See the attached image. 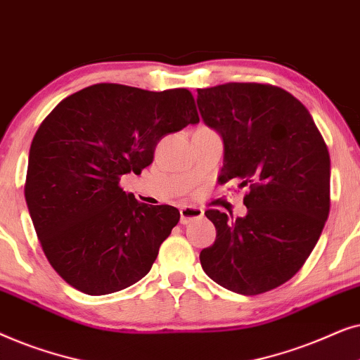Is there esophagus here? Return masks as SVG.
<instances>
[{
	"mask_svg": "<svg viewBox=\"0 0 360 360\" xmlns=\"http://www.w3.org/2000/svg\"><path fill=\"white\" fill-rule=\"evenodd\" d=\"M203 218V210L198 208V206H184L180 208V223L188 224L191 221Z\"/></svg>",
	"mask_w": 360,
	"mask_h": 360,
	"instance_id": "1",
	"label": "esophagus"
}]
</instances>
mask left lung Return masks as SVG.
Segmentation results:
<instances>
[{
	"label": "left lung",
	"mask_w": 360,
	"mask_h": 360,
	"mask_svg": "<svg viewBox=\"0 0 360 360\" xmlns=\"http://www.w3.org/2000/svg\"><path fill=\"white\" fill-rule=\"evenodd\" d=\"M205 124L219 132V184L248 186V213L206 211L216 240L201 250L206 275L240 295L288 282L316 245L329 214L331 162L311 115L293 95L262 83L198 90Z\"/></svg>",
	"instance_id": "left-lung-1"
}]
</instances>
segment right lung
Here are the masks:
<instances>
[{
  "label": "right lung",
  "mask_w": 360,
  "mask_h": 360,
  "mask_svg": "<svg viewBox=\"0 0 360 360\" xmlns=\"http://www.w3.org/2000/svg\"><path fill=\"white\" fill-rule=\"evenodd\" d=\"M196 122L186 88L147 91L117 83L73 93L42 121L24 193L44 254L68 285L108 295L149 274L180 213L139 203L120 180L152 164L162 137Z\"/></svg>",
  "instance_id": "right-lung-1"
}]
</instances>
